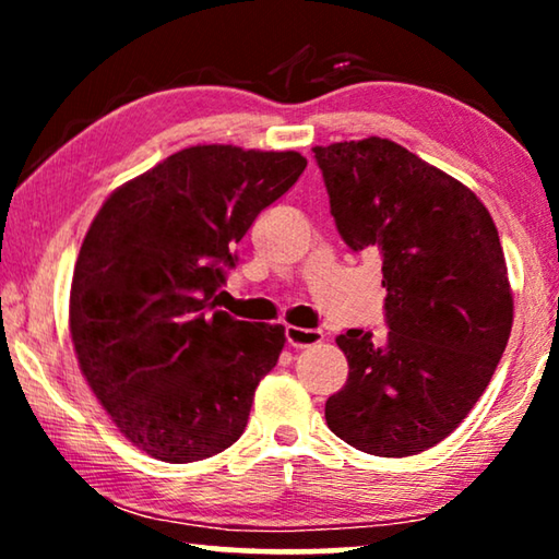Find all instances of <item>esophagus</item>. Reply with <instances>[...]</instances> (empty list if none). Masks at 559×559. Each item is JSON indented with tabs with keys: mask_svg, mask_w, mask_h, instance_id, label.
Returning a JSON list of instances; mask_svg holds the SVG:
<instances>
[{
	"mask_svg": "<svg viewBox=\"0 0 559 559\" xmlns=\"http://www.w3.org/2000/svg\"><path fill=\"white\" fill-rule=\"evenodd\" d=\"M286 343L290 347H310V345H318L323 343V330H316V328H296V325H288L286 328Z\"/></svg>",
	"mask_w": 559,
	"mask_h": 559,
	"instance_id": "34e87169",
	"label": "esophagus"
}]
</instances>
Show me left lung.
I'll use <instances>...</instances> for the list:
<instances>
[{
    "instance_id": "8db88e82",
    "label": "left lung",
    "mask_w": 559,
    "mask_h": 559,
    "mask_svg": "<svg viewBox=\"0 0 559 559\" xmlns=\"http://www.w3.org/2000/svg\"><path fill=\"white\" fill-rule=\"evenodd\" d=\"M313 153L343 241L380 251L390 328L335 337L349 372L328 427L372 456H414L466 419L503 357L513 293L498 229L468 187L392 140Z\"/></svg>"
}]
</instances>
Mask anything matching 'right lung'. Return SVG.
<instances>
[{
  "label": "right lung",
  "mask_w": 559,
  "mask_h": 559,
  "mask_svg": "<svg viewBox=\"0 0 559 559\" xmlns=\"http://www.w3.org/2000/svg\"><path fill=\"white\" fill-rule=\"evenodd\" d=\"M306 157L234 145L179 150L112 192L73 269L81 372L132 447L167 463L222 453L278 362L283 325L214 310L236 243Z\"/></svg>",
  "instance_id": "right-lung-1"
}]
</instances>
